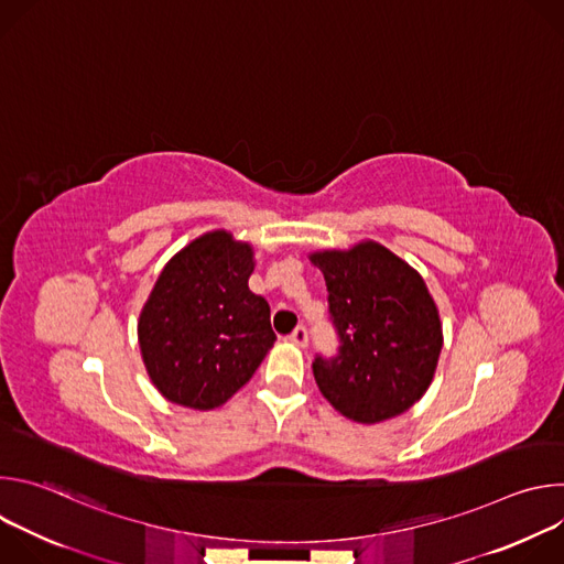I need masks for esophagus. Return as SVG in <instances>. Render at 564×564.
I'll use <instances>...</instances> for the list:
<instances>
[{"label":"esophagus","mask_w":564,"mask_h":564,"mask_svg":"<svg viewBox=\"0 0 564 564\" xmlns=\"http://www.w3.org/2000/svg\"><path fill=\"white\" fill-rule=\"evenodd\" d=\"M288 339H290L294 346L305 348V346H307V328H305V326H296Z\"/></svg>","instance_id":"esophagus-1"}]
</instances>
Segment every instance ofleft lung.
I'll list each match as a JSON object with an SVG mask.
<instances>
[{
    "mask_svg": "<svg viewBox=\"0 0 564 564\" xmlns=\"http://www.w3.org/2000/svg\"><path fill=\"white\" fill-rule=\"evenodd\" d=\"M337 355H316L318 390L348 420L375 424L409 411L426 392L442 350V324L424 279L379 243L316 252Z\"/></svg>",
    "mask_w": 564,
    "mask_h": 564,
    "instance_id": "8db88e82",
    "label": "left lung"
}]
</instances>
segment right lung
Segmentation results:
<instances>
[{"label": "right lung", "mask_w": 564, "mask_h": 564, "mask_svg": "<svg viewBox=\"0 0 564 564\" xmlns=\"http://www.w3.org/2000/svg\"><path fill=\"white\" fill-rule=\"evenodd\" d=\"M252 248L212 231L160 272L138 341L153 386L174 404L209 411L252 379L276 335L270 305L248 288Z\"/></svg>", "instance_id": "right-lung-1"}]
</instances>
